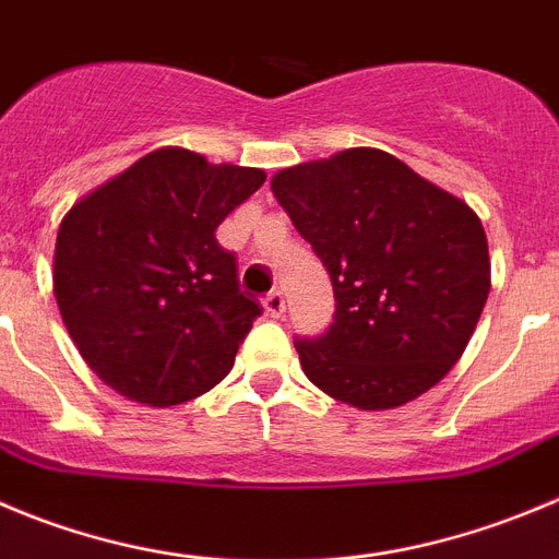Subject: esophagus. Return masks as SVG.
Returning a JSON list of instances; mask_svg holds the SVG:
<instances>
[{"label":"esophagus","mask_w":559,"mask_h":559,"mask_svg":"<svg viewBox=\"0 0 559 559\" xmlns=\"http://www.w3.org/2000/svg\"><path fill=\"white\" fill-rule=\"evenodd\" d=\"M263 307L271 318H283V312H285L283 290H271V294L263 299Z\"/></svg>","instance_id":"obj_1"}]
</instances>
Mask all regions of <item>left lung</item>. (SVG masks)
Masks as SVG:
<instances>
[{
    "label": "left lung",
    "mask_w": 559,
    "mask_h": 559,
    "mask_svg": "<svg viewBox=\"0 0 559 559\" xmlns=\"http://www.w3.org/2000/svg\"><path fill=\"white\" fill-rule=\"evenodd\" d=\"M271 191L321 258L337 301L326 334L294 340L307 379L362 412L439 384L491 288L475 211L376 147L280 169Z\"/></svg>",
    "instance_id": "obj_1"
}]
</instances>
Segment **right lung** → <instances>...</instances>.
I'll list each match as a JSON object with an SVG mask.
<instances>
[{"label":"right lung","instance_id":"right-lung-1","mask_svg":"<svg viewBox=\"0 0 559 559\" xmlns=\"http://www.w3.org/2000/svg\"><path fill=\"white\" fill-rule=\"evenodd\" d=\"M265 173L162 147L82 197L55 247L68 334L104 384L147 406L214 390L263 307L216 227Z\"/></svg>","mask_w":559,"mask_h":559}]
</instances>
